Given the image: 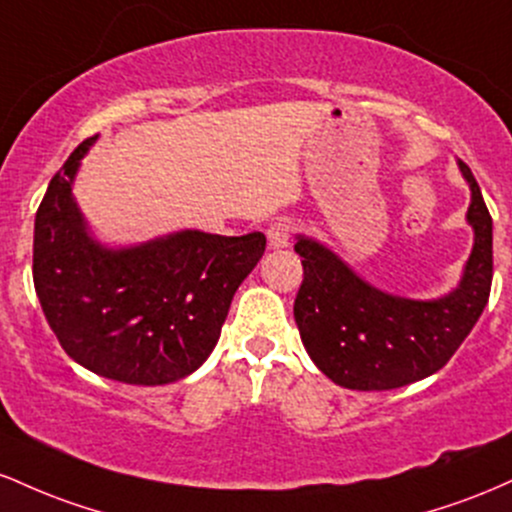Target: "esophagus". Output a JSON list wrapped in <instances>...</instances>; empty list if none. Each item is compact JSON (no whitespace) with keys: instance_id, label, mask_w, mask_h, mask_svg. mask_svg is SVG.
Here are the masks:
<instances>
[{"instance_id":"34e87169","label":"esophagus","mask_w":512,"mask_h":512,"mask_svg":"<svg viewBox=\"0 0 512 512\" xmlns=\"http://www.w3.org/2000/svg\"><path fill=\"white\" fill-rule=\"evenodd\" d=\"M293 238V226L289 221H274L272 226L267 228V240H269V248L279 250L286 248Z\"/></svg>"}]
</instances>
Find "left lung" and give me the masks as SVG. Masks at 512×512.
I'll list each match as a JSON object with an SVG mask.
<instances>
[{"mask_svg":"<svg viewBox=\"0 0 512 512\" xmlns=\"http://www.w3.org/2000/svg\"><path fill=\"white\" fill-rule=\"evenodd\" d=\"M472 187L467 221L474 250L450 296L409 301L383 293L351 272L334 252L298 238L303 284L293 303L298 332L315 366L349 390H395L433 375L477 325L493 279V223L479 182L464 161Z\"/></svg>","mask_w":512,"mask_h":512,"instance_id":"obj_1","label":"left lung"}]
</instances>
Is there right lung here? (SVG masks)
<instances>
[{
	"label": "right lung",
	"instance_id": "right-lung-1",
	"mask_svg": "<svg viewBox=\"0 0 512 512\" xmlns=\"http://www.w3.org/2000/svg\"><path fill=\"white\" fill-rule=\"evenodd\" d=\"M93 139L57 170L35 214V293L76 363L129 385L175 383L207 361L267 238L182 231L137 248H103L88 238L72 197Z\"/></svg>",
	"mask_w": 512,
	"mask_h": 512
}]
</instances>
